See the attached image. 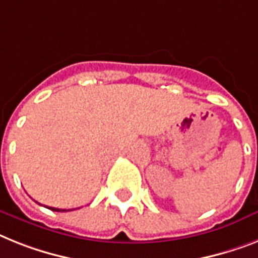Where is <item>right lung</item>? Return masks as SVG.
Masks as SVG:
<instances>
[{
    "instance_id": "add662e5",
    "label": "right lung",
    "mask_w": 258,
    "mask_h": 258,
    "mask_svg": "<svg viewBox=\"0 0 258 258\" xmlns=\"http://www.w3.org/2000/svg\"><path fill=\"white\" fill-rule=\"evenodd\" d=\"M48 210H52V211H56V212H64L66 210H59V208H54V207H50ZM70 211V210H68Z\"/></svg>"
}]
</instances>
